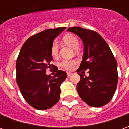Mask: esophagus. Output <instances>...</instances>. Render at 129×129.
Wrapping results in <instances>:
<instances>
[{"label": "esophagus", "instance_id": "esophagus-1", "mask_svg": "<svg viewBox=\"0 0 129 129\" xmlns=\"http://www.w3.org/2000/svg\"><path fill=\"white\" fill-rule=\"evenodd\" d=\"M71 75H72V73H69V72H68V73H67L68 77H70V76H71Z\"/></svg>", "mask_w": 129, "mask_h": 129}]
</instances>
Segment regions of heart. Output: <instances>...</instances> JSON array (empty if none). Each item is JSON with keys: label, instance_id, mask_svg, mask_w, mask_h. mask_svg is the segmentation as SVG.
<instances>
[{"label": "heart", "instance_id": "1", "mask_svg": "<svg viewBox=\"0 0 129 129\" xmlns=\"http://www.w3.org/2000/svg\"><path fill=\"white\" fill-rule=\"evenodd\" d=\"M63 40L66 45L70 46L73 49H77L79 48V42L78 39L74 35H72V34L66 35L63 38ZM58 51H59V44L57 41H54L51 47L52 56H56L58 54ZM76 63H77V61L75 60H63L60 63V66L66 70H72Z\"/></svg>", "mask_w": 129, "mask_h": 129}]
</instances>
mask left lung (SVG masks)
I'll return each mask as SVG.
<instances>
[{
	"label": "left lung",
	"instance_id": "8db88e82",
	"mask_svg": "<svg viewBox=\"0 0 129 129\" xmlns=\"http://www.w3.org/2000/svg\"><path fill=\"white\" fill-rule=\"evenodd\" d=\"M84 43V54L77 73L89 70V76L81 75L77 90L84 102L92 107L108 104L115 92L118 80L117 63L105 40L95 31L80 27H70ZM83 72V71H82Z\"/></svg>",
	"mask_w": 129,
	"mask_h": 129
}]
</instances>
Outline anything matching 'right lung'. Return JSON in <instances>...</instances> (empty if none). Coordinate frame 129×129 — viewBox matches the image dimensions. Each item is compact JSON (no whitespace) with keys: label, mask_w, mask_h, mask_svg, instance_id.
<instances>
[{"label":"right lung","mask_w":129,"mask_h":129,"mask_svg":"<svg viewBox=\"0 0 129 129\" xmlns=\"http://www.w3.org/2000/svg\"><path fill=\"white\" fill-rule=\"evenodd\" d=\"M66 27L45 29L25 42L16 60V81L27 102L37 110L50 108L59 102L62 82L67 77L57 70L54 77L46 75L52 61L51 47L54 39Z\"/></svg>","instance_id":"right-lung-1"}]
</instances>
